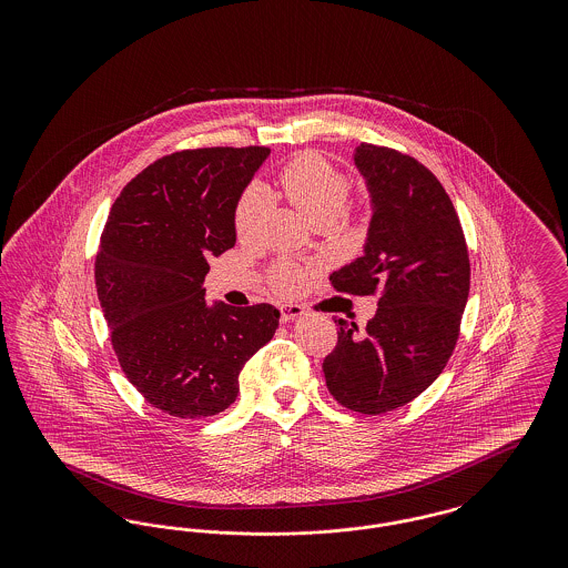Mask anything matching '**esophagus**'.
<instances>
[{
	"mask_svg": "<svg viewBox=\"0 0 568 568\" xmlns=\"http://www.w3.org/2000/svg\"><path fill=\"white\" fill-rule=\"evenodd\" d=\"M302 313H304V311H302L300 304H283V306H281V322H292V320L300 317Z\"/></svg>",
	"mask_w": 568,
	"mask_h": 568,
	"instance_id": "esophagus-1",
	"label": "esophagus"
}]
</instances>
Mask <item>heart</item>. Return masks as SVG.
Here are the masks:
<instances>
[{"mask_svg": "<svg viewBox=\"0 0 568 568\" xmlns=\"http://www.w3.org/2000/svg\"><path fill=\"white\" fill-rule=\"evenodd\" d=\"M278 185L300 213L317 221L338 215L353 191L352 176L329 162L320 151H302L278 172ZM266 213V200L260 187H248L236 202L234 230L241 241L257 236ZM271 287L281 296L297 294L306 283V271L294 262H278L271 271Z\"/></svg>", "mask_w": 568, "mask_h": 568, "instance_id": "heart-1", "label": "heart"}]
</instances>
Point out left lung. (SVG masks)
I'll return each mask as SVG.
<instances>
[{
	"mask_svg": "<svg viewBox=\"0 0 568 568\" xmlns=\"http://www.w3.org/2000/svg\"><path fill=\"white\" fill-rule=\"evenodd\" d=\"M355 163L373 193L366 255L334 272L341 294L378 296L359 327L334 317L336 347L324 359L329 394L381 415L417 398L443 373L458 343L470 287L468 246L440 181L415 158L362 142Z\"/></svg>",
	"mask_w": 568,
	"mask_h": 568,
	"instance_id": "1",
	"label": "left lung"
}]
</instances>
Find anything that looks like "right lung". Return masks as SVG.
<instances>
[{
	"label": "right lung",
	"instance_id": "add662e5",
	"mask_svg": "<svg viewBox=\"0 0 568 568\" xmlns=\"http://www.w3.org/2000/svg\"><path fill=\"white\" fill-rule=\"evenodd\" d=\"M268 146L187 149L146 165L110 209L95 287L110 343L149 405L197 419L225 410L278 327L272 304L206 306L209 257L236 243L234 209Z\"/></svg>",
	"mask_w": 568,
	"mask_h": 568
}]
</instances>
